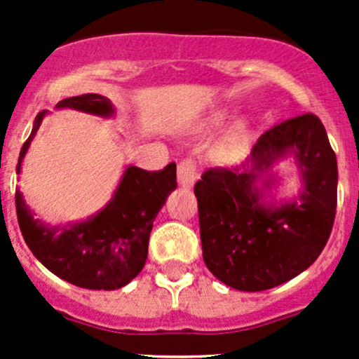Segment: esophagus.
I'll list each match as a JSON object with an SVG mask.
<instances>
[{
    "mask_svg": "<svg viewBox=\"0 0 359 359\" xmlns=\"http://www.w3.org/2000/svg\"><path fill=\"white\" fill-rule=\"evenodd\" d=\"M198 175V166L196 159L187 156L184 158L182 161L179 163V168H177V177H179V182L182 184L184 187H191L196 180Z\"/></svg>",
    "mask_w": 359,
    "mask_h": 359,
    "instance_id": "esophagus-1",
    "label": "esophagus"
}]
</instances>
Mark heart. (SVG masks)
I'll use <instances>...</instances> for the list:
<instances>
[{"label":"heart","mask_w":359,"mask_h":359,"mask_svg":"<svg viewBox=\"0 0 359 359\" xmlns=\"http://www.w3.org/2000/svg\"><path fill=\"white\" fill-rule=\"evenodd\" d=\"M240 135H233L231 139H227L226 146H224V153H234V151H238V147H240Z\"/></svg>","instance_id":"1"}]
</instances>
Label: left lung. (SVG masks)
Wrapping results in <instances>:
<instances>
[{"mask_svg": "<svg viewBox=\"0 0 359 359\" xmlns=\"http://www.w3.org/2000/svg\"><path fill=\"white\" fill-rule=\"evenodd\" d=\"M293 150L304 179L297 202L264 207L255 180ZM337 158L313 112L267 130L240 168H208L194 184L203 260L227 287L262 292L306 271L330 238L337 208ZM269 186V180H266Z\"/></svg>", "mask_w": 359, "mask_h": 359, "instance_id": "1", "label": "left lung"}]
</instances>
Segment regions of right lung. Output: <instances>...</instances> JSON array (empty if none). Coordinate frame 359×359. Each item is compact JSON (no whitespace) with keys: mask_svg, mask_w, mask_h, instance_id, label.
<instances>
[{"mask_svg":"<svg viewBox=\"0 0 359 359\" xmlns=\"http://www.w3.org/2000/svg\"><path fill=\"white\" fill-rule=\"evenodd\" d=\"M57 106L97 116H111L114 111L109 99L97 93L69 97ZM43 116L45 111L36 116L31 137L20 149L17 173ZM175 187V163L156 172L128 166L109 205L86 222L55 229L46 227L32 219L19 191L15 193L17 219L29 250L46 269L76 287L114 290L125 287L142 271L153 222Z\"/></svg>","mask_w":359,"mask_h":359,"instance_id":"right-lung-1","label":"right lung"}]
</instances>
